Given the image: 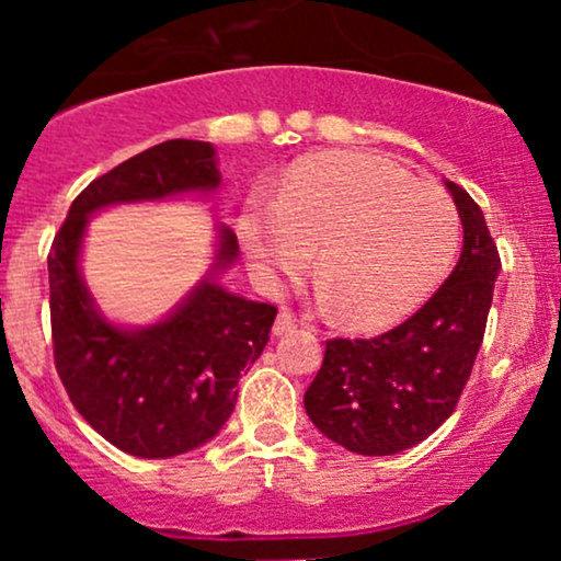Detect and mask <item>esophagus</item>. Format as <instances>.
<instances>
[{"label":"esophagus","instance_id":"34e87169","mask_svg":"<svg viewBox=\"0 0 561 561\" xmlns=\"http://www.w3.org/2000/svg\"><path fill=\"white\" fill-rule=\"evenodd\" d=\"M295 328H298V319H295V313L290 309H282L276 313L274 335H287V332H293Z\"/></svg>","mask_w":561,"mask_h":561}]
</instances>
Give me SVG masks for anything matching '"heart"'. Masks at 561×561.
Masks as SVG:
<instances>
[{
	"mask_svg": "<svg viewBox=\"0 0 561 561\" xmlns=\"http://www.w3.org/2000/svg\"><path fill=\"white\" fill-rule=\"evenodd\" d=\"M239 237L271 285L293 279L317 248L324 295L351 328L415 311L445 279L460 239L455 205L375 153H319L287 172L274 205L250 202Z\"/></svg>",
	"mask_w": 561,
	"mask_h": 561,
	"instance_id": "obj_1",
	"label": "heart"
}]
</instances>
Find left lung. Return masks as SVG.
<instances>
[{
	"instance_id": "left-lung-1",
	"label": "left lung",
	"mask_w": 561,
	"mask_h": 561,
	"mask_svg": "<svg viewBox=\"0 0 561 561\" xmlns=\"http://www.w3.org/2000/svg\"><path fill=\"white\" fill-rule=\"evenodd\" d=\"M460 224L458 266L399 328L375 337H332L306 391L311 423L359 455H393L434 434L458 408L484 341L501 255L484 215L447 181Z\"/></svg>"
}]
</instances>
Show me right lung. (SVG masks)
I'll use <instances>...</instances> for the list:
<instances>
[{
    "label": "right lung",
    "instance_id": "right-lung-1",
    "mask_svg": "<svg viewBox=\"0 0 561 561\" xmlns=\"http://www.w3.org/2000/svg\"><path fill=\"white\" fill-rule=\"evenodd\" d=\"M218 183L210 144L178 138L151 146L95 178L71 202L47 255L60 383L103 439L138 458H172L218 434L237 404L239 378L268 343L276 309L205 279L164 322L114 328L79 276V248L88 218L101 207L213 191ZM237 255V237L224 229L215 271Z\"/></svg>",
    "mask_w": 561,
    "mask_h": 561
}]
</instances>
